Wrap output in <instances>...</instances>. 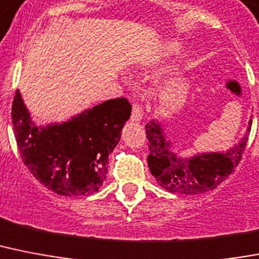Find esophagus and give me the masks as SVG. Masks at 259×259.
I'll return each instance as SVG.
<instances>
[{"mask_svg":"<svg viewBox=\"0 0 259 259\" xmlns=\"http://www.w3.org/2000/svg\"><path fill=\"white\" fill-rule=\"evenodd\" d=\"M142 117H144V110H142V106H141L140 104H134L133 105V110H132V121H134V122H140L141 119H142Z\"/></svg>","mask_w":259,"mask_h":259,"instance_id":"1","label":"esophagus"}]
</instances>
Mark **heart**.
<instances>
[{
  "instance_id": "1",
  "label": "heart",
  "mask_w": 259,
  "mask_h": 259,
  "mask_svg": "<svg viewBox=\"0 0 259 259\" xmlns=\"http://www.w3.org/2000/svg\"><path fill=\"white\" fill-rule=\"evenodd\" d=\"M170 52H173V46H171V45L167 46V48L165 49V53H170Z\"/></svg>"
}]
</instances>
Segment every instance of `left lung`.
Segmentation results:
<instances>
[{"mask_svg": "<svg viewBox=\"0 0 259 259\" xmlns=\"http://www.w3.org/2000/svg\"><path fill=\"white\" fill-rule=\"evenodd\" d=\"M251 123L253 119L249 121L245 136L229 150L201 153L190 158H182L173 151L162 126L157 119H151L145 126L150 150L148 157L150 173L159 186L170 193L194 195L213 190L238 166L247 144Z\"/></svg>", "mask_w": 259, "mask_h": 259, "instance_id": "left-lung-1", "label": "left lung"}]
</instances>
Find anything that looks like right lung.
Masks as SVG:
<instances>
[{
    "mask_svg": "<svg viewBox=\"0 0 259 259\" xmlns=\"http://www.w3.org/2000/svg\"><path fill=\"white\" fill-rule=\"evenodd\" d=\"M132 105L108 100L62 123L35 126L17 90L12 106L21 158L46 189L61 195H90L106 181L108 158L121 138Z\"/></svg>",
    "mask_w": 259,
    "mask_h": 259,
    "instance_id": "1",
    "label": "right lung"
}]
</instances>
